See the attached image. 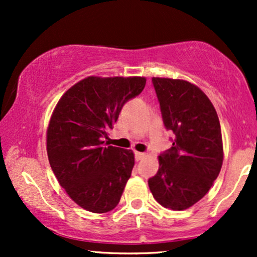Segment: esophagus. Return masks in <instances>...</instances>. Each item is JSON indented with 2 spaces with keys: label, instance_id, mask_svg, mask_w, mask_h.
Masks as SVG:
<instances>
[{
  "label": "esophagus",
  "instance_id": "esophagus-1",
  "mask_svg": "<svg viewBox=\"0 0 257 257\" xmlns=\"http://www.w3.org/2000/svg\"><path fill=\"white\" fill-rule=\"evenodd\" d=\"M145 157H146L145 153H143V152H135V159H137V161H141V159L145 158Z\"/></svg>",
  "mask_w": 257,
  "mask_h": 257
}]
</instances>
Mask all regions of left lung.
Returning a JSON list of instances; mask_svg holds the SVG:
<instances>
[{"label":"left lung","mask_w":257,"mask_h":257,"mask_svg":"<svg viewBox=\"0 0 257 257\" xmlns=\"http://www.w3.org/2000/svg\"><path fill=\"white\" fill-rule=\"evenodd\" d=\"M173 146L159 156L149 187L161 205L185 210L210 190L223 161L220 120L213 104L197 85L182 79L152 78Z\"/></svg>","instance_id":"8db88e82"}]
</instances>
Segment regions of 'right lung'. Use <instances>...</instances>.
I'll use <instances>...</instances> for the list:
<instances>
[{
	"instance_id": "right-lung-1",
	"label": "right lung",
	"mask_w": 257,
	"mask_h": 257,
	"mask_svg": "<svg viewBox=\"0 0 257 257\" xmlns=\"http://www.w3.org/2000/svg\"><path fill=\"white\" fill-rule=\"evenodd\" d=\"M145 77H87L72 85L53 111L47 153L59 184L76 204L107 213L118 204L134 167L132 150L108 146L105 139Z\"/></svg>"
}]
</instances>
